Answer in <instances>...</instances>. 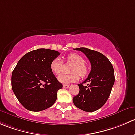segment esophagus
Masks as SVG:
<instances>
[{
  "mask_svg": "<svg viewBox=\"0 0 135 135\" xmlns=\"http://www.w3.org/2000/svg\"><path fill=\"white\" fill-rule=\"evenodd\" d=\"M69 87V85L68 84H63V88H68Z\"/></svg>",
  "mask_w": 135,
  "mask_h": 135,
  "instance_id": "obj_1",
  "label": "esophagus"
}]
</instances>
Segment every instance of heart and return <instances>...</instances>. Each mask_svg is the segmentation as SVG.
Here are the masks:
<instances>
[{"instance_id": "1", "label": "heart", "mask_w": 135, "mask_h": 135, "mask_svg": "<svg viewBox=\"0 0 135 135\" xmlns=\"http://www.w3.org/2000/svg\"><path fill=\"white\" fill-rule=\"evenodd\" d=\"M66 59L69 62L74 64V66L72 69V73H73V74H61L58 77L59 82L63 84L72 83L78 81L79 80V76L81 77H84L87 75L88 73V68L84 63V59L82 56L77 53H73L66 57ZM50 68L51 71L55 74H59L62 68V60L59 57L54 59L51 62Z\"/></svg>"}]
</instances>
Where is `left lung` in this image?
I'll list each match as a JSON object with an SVG mask.
<instances>
[{"instance_id": "left-lung-1", "label": "left lung", "mask_w": 135, "mask_h": 135, "mask_svg": "<svg viewBox=\"0 0 135 135\" xmlns=\"http://www.w3.org/2000/svg\"><path fill=\"white\" fill-rule=\"evenodd\" d=\"M86 55L91 63V71L88 78L79 84L80 91L73 101L76 107L87 112L101 108L108 100L114 84V70L108 58L96 51L85 47L74 49ZM87 83V86H84Z\"/></svg>"}]
</instances>
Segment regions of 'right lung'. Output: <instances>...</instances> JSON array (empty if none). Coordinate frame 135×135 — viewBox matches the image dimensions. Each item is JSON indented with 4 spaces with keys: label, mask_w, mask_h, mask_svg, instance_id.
<instances>
[{
    "label": "right lung",
    "mask_w": 135,
    "mask_h": 135,
    "mask_svg": "<svg viewBox=\"0 0 135 135\" xmlns=\"http://www.w3.org/2000/svg\"><path fill=\"white\" fill-rule=\"evenodd\" d=\"M59 52L37 49L23 56L12 74V88L20 103L27 110L40 112L50 108L62 88L50 68Z\"/></svg>",
    "instance_id": "1"
}]
</instances>
